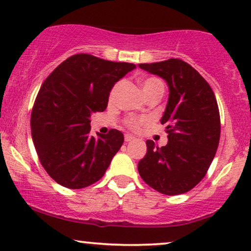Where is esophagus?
<instances>
[{"mask_svg":"<svg viewBox=\"0 0 251 251\" xmlns=\"http://www.w3.org/2000/svg\"><path fill=\"white\" fill-rule=\"evenodd\" d=\"M133 139H135V137H133L132 135H129V133H126V135H125L126 142H132Z\"/></svg>","mask_w":251,"mask_h":251,"instance_id":"1","label":"esophagus"}]
</instances>
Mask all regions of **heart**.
I'll return each mask as SVG.
<instances>
[{
	"label": "heart",
	"instance_id": "heart-1",
	"mask_svg": "<svg viewBox=\"0 0 251 251\" xmlns=\"http://www.w3.org/2000/svg\"><path fill=\"white\" fill-rule=\"evenodd\" d=\"M140 84H142V89H143L144 94H146V92L153 90V89H155V88H163L162 81L159 80V78H156V77L144 78ZM118 88H119V84H116L115 87L112 89L111 92H109V99H111V100L115 97V94H116V91H118ZM147 122L149 121H147L146 119H130L126 121V125H128L129 128H131V129H138L140 126L146 125Z\"/></svg>",
	"mask_w": 251,
	"mask_h": 251
}]
</instances>
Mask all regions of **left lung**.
<instances>
[{
  "mask_svg": "<svg viewBox=\"0 0 251 251\" xmlns=\"http://www.w3.org/2000/svg\"><path fill=\"white\" fill-rule=\"evenodd\" d=\"M142 70L166 80L169 99L161 123L168 144L157 147L147 140V152L139 161L140 177L167 195L186 193L205 176L221 137V118L210 85L190 64L171 59L139 64Z\"/></svg>",
  "mask_w": 251,
  "mask_h": 251,
  "instance_id": "1",
  "label": "left lung"
}]
</instances>
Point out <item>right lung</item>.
I'll use <instances>...</instances> for the list:
<instances>
[{
    "instance_id": "obj_1",
    "label": "right lung",
    "mask_w": 251,
    "mask_h": 251,
    "mask_svg": "<svg viewBox=\"0 0 251 251\" xmlns=\"http://www.w3.org/2000/svg\"><path fill=\"white\" fill-rule=\"evenodd\" d=\"M135 68L78 53L43 82L30 115L32 138L43 168L61 186L83 188L104 176L125 137L116 129L90 136L91 114L105 111L112 88Z\"/></svg>"
}]
</instances>
